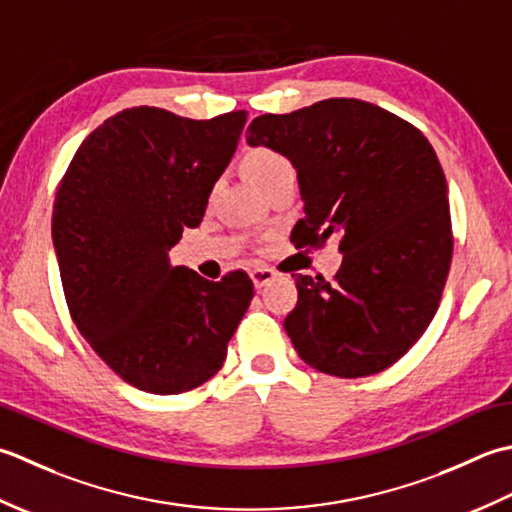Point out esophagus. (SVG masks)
Masks as SVG:
<instances>
[{"label":"esophagus","mask_w":512,"mask_h":512,"mask_svg":"<svg viewBox=\"0 0 512 512\" xmlns=\"http://www.w3.org/2000/svg\"><path fill=\"white\" fill-rule=\"evenodd\" d=\"M278 274L274 269H267V267H258V269H254L252 274H249V278H252V283H254V287L256 289H263L265 285H269L271 280H274Z\"/></svg>","instance_id":"obj_1"}]
</instances>
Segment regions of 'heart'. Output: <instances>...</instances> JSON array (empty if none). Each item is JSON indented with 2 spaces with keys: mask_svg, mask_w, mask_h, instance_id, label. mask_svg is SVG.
Listing matches in <instances>:
<instances>
[{
  "mask_svg": "<svg viewBox=\"0 0 512 512\" xmlns=\"http://www.w3.org/2000/svg\"><path fill=\"white\" fill-rule=\"evenodd\" d=\"M243 170L260 192L285 174L294 172V165L285 154L271 148H254L243 156Z\"/></svg>",
  "mask_w": 512,
  "mask_h": 512,
  "instance_id": "1",
  "label": "heart"
}]
</instances>
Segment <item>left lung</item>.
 Masks as SVG:
<instances>
[{"label":"left lung","instance_id":"1","mask_svg":"<svg viewBox=\"0 0 512 512\" xmlns=\"http://www.w3.org/2000/svg\"><path fill=\"white\" fill-rule=\"evenodd\" d=\"M252 148L285 154L305 218L291 241H338L336 283L296 276L285 331L309 367L336 378L380 373L433 320L451 267L446 179L411 123L360 99H325L247 128Z\"/></svg>","mask_w":512,"mask_h":512}]
</instances>
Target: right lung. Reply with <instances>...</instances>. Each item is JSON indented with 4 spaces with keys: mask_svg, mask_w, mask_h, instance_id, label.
I'll return each mask as SVG.
<instances>
[{
    "mask_svg": "<svg viewBox=\"0 0 512 512\" xmlns=\"http://www.w3.org/2000/svg\"><path fill=\"white\" fill-rule=\"evenodd\" d=\"M245 121L243 110L207 121L123 110L88 134L61 179L52 245L70 316L97 356L145 393L210 380L254 298L245 271L210 283L170 260L183 227L201 225Z\"/></svg>",
    "mask_w": 512,
    "mask_h": 512,
    "instance_id": "1",
    "label": "right lung"
}]
</instances>
